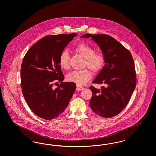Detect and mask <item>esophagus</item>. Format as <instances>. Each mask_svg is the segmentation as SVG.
Listing matches in <instances>:
<instances>
[{"label":"esophagus","instance_id":"34e87169","mask_svg":"<svg viewBox=\"0 0 156 156\" xmlns=\"http://www.w3.org/2000/svg\"><path fill=\"white\" fill-rule=\"evenodd\" d=\"M83 89V88L82 87L79 85H76V90H81Z\"/></svg>","mask_w":156,"mask_h":156}]
</instances>
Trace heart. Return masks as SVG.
<instances>
[{
  "mask_svg": "<svg viewBox=\"0 0 156 156\" xmlns=\"http://www.w3.org/2000/svg\"><path fill=\"white\" fill-rule=\"evenodd\" d=\"M74 50L85 58L83 67L88 68L95 73L100 71L104 67L105 58L101 52H95V49L90 45L81 43L75 47ZM58 63L60 67L65 70H68L70 68L69 57L67 51H62L58 57ZM92 74L90 70L85 68L80 71H74L67 75L68 81L75 82L82 85L91 79Z\"/></svg>",
  "mask_w": 156,
  "mask_h": 156,
  "instance_id": "heart-1",
  "label": "heart"
}]
</instances>
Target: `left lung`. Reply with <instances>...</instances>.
Returning a JSON list of instances; mask_svg holds the SVG:
<instances>
[{"label": "left lung", "instance_id": "left-lung-1", "mask_svg": "<svg viewBox=\"0 0 156 156\" xmlns=\"http://www.w3.org/2000/svg\"><path fill=\"white\" fill-rule=\"evenodd\" d=\"M81 37L96 42L105 58V65L93 81L104 84L101 89L89 87L92 92L89 105L100 116L110 118L122 111L136 85L134 60L130 52L113 37L107 34H85Z\"/></svg>", "mask_w": 156, "mask_h": 156}]
</instances>
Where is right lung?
I'll return each instance as SVG.
<instances>
[{"instance_id":"1","label":"right lung","mask_w":156,"mask_h":156,"mask_svg":"<svg viewBox=\"0 0 156 156\" xmlns=\"http://www.w3.org/2000/svg\"><path fill=\"white\" fill-rule=\"evenodd\" d=\"M75 36L76 33H71L43 37L30 48L23 59L20 69L23 95L30 109L42 119L50 120L59 116L74 93L75 83L62 82L64 76L58 57ZM57 81L60 83L54 89L52 87Z\"/></svg>"}]
</instances>
